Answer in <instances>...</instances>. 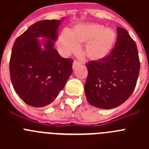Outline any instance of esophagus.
I'll use <instances>...</instances> for the list:
<instances>
[{"label": "esophagus", "instance_id": "1", "mask_svg": "<svg viewBox=\"0 0 149 149\" xmlns=\"http://www.w3.org/2000/svg\"><path fill=\"white\" fill-rule=\"evenodd\" d=\"M81 64V63H80L79 61H77V60H74V61L73 62V64H72V68H73V69H74V68H76L77 66H78V65H80Z\"/></svg>", "mask_w": 149, "mask_h": 149}]
</instances>
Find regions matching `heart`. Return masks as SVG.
<instances>
[{
	"mask_svg": "<svg viewBox=\"0 0 149 149\" xmlns=\"http://www.w3.org/2000/svg\"><path fill=\"white\" fill-rule=\"evenodd\" d=\"M116 33L112 28L95 23L81 24L68 32L64 30L58 40L59 48L65 54L75 52L79 44L85 43L84 52L92 60L105 58L112 52L116 42Z\"/></svg>",
	"mask_w": 149,
	"mask_h": 149,
	"instance_id": "obj_1",
	"label": "heart"
}]
</instances>
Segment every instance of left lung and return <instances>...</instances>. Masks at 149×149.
<instances>
[{
    "label": "left lung",
    "instance_id": "1",
    "mask_svg": "<svg viewBox=\"0 0 149 149\" xmlns=\"http://www.w3.org/2000/svg\"><path fill=\"white\" fill-rule=\"evenodd\" d=\"M88 76L85 94L91 105L112 109L123 104L136 87L139 73L136 42L126 30L117 28L115 48L108 56L86 64Z\"/></svg>",
    "mask_w": 149,
    "mask_h": 149
}]
</instances>
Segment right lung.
Instances as JSON below:
<instances>
[{
    "label": "right lung",
    "instance_id": "obj_1",
    "mask_svg": "<svg viewBox=\"0 0 149 149\" xmlns=\"http://www.w3.org/2000/svg\"><path fill=\"white\" fill-rule=\"evenodd\" d=\"M62 20H42L15 39L10 73L15 93L27 104L42 107L54 101L72 73L73 60L54 48ZM39 38L45 40H39Z\"/></svg>",
    "mask_w": 149,
    "mask_h": 149
}]
</instances>
